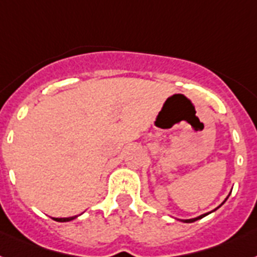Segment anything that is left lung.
<instances>
[{"label": "left lung", "mask_w": 257, "mask_h": 257, "mask_svg": "<svg viewBox=\"0 0 257 257\" xmlns=\"http://www.w3.org/2000/svg\"><path fill=\"white\" fill-rule=\"evenodd\" d=\"M228 196H230V194H228ZM228 196L226 197V200L223 201V202L220 203L219 206L217 207V209H219L220 206H222V205H223L224 202H226V201H227V198H228ZM217 209H214V210H211V211H209V213H206V214H202V215H200V217H196V218H192V219H181V222H185V223H192V222H196V220H198V219H201V218H203V217H206V215H209L210 213H213V211H215V210Z\"/></svg>", "instance_id": "obj_1"}]
</instances>
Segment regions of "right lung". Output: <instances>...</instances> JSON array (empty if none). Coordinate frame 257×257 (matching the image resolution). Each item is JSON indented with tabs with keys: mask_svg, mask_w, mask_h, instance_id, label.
Returning a JSON list of instances; mask_svg holds the SVG:
<instances>
[{
	"mask_svg": "<svg viewBox=\"0 0 257 257\" xmlns=\"http://www.w3.org/2000/svg\"><path fill=\"white\" fill-rule=\"evenodd\" d=\"M77 217H69V218H52L54 220H56V222H69V220H73L76 219Z\"/></svg>",
	"mask_w": 257,
	"mask_h": 257,
	"instance_id": "add662e5",
	"label": "right lung"
}]
</instances>
